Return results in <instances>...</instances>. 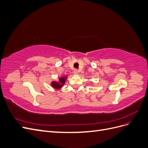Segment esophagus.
<instances>
[{
  "instance_id": "esophagus-1",
  "label": "esophagus",
  "mask_w": 148,
  "mask_h": 148,
  "mask_svg": "<svg viewBox=\"0 0 148 148\" xmlns=\"http://www.w3.org/2000/svg\"><path fill=\"white\" fill-rule=\"evenodd\" d=\"M73 73H74V75H78V71L77 70V69H75L74 70H73Z\"/></svg>"
}]
</instances>
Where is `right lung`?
I'll list each match as a JSON object with an SVG mask.
<instances>
[{"mask_svg": "<svg viewBox=\"0 0 148 148\" xmlns=\"http://www.w3.org/2000/svg\"><path fill=\"white\" fill-rule=\"evenodd\" d=\"M68 78V76H63L59 78L58 81H52L51 83V86L56 89H60L64 86L66 80Z\"/></svg>", "mask_w": 148, "mask_h": 148, "instance_id": "right-lung-1", "label": "right lung"}]
</instances>
